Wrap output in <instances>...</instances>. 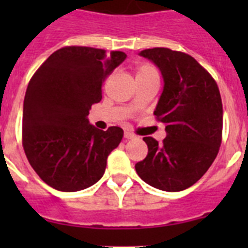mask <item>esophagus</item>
Here are the masks:
<instances>
[{"label": "esophagus", "instance_id": "esophagus-1", "mask_svg": "<svg viewBox=\"0 0 248 248\" xmlns=\"http://www.w3.org/2000/svg\"><path fill=\"white\" fill-rule=\"evenodd\" d=\"M124 138H125V139H133V138H135V135L133 134V133H130V131H125V133H124Z\"/></svg>", "mask_w": 248, "mask_h": 248}]
</instances>
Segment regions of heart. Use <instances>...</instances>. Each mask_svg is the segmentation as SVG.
Returning a JSON list of instances; mask_svg holds the SVG:
<instances>
[{
  "label": "heart",
  "instance_id": "1",
  "mask_svg": "<svg viewBox=\"0 0 248 248\" xmlns=\"http://www.w3.org/2000/svg\"><path fill=\"white\" fill-rule=\"evenodd\" d=\"M151 72H155V69L150 65H141V67L138 69L137 74H141V73H151Z\"/></svg>",
  "mask_w": 248,
  "mask_h": 248
}]
</instances>
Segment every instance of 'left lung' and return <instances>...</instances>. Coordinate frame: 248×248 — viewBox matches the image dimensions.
<instances>
[{"mask_svg": "<svg viewBox=\"0 0 248 248\" xmlns=\"http://www.w3.org/2000/svg\"><path fill=\"white\" fill-rule=\"evenodd\" d=\"M139 56L154 63L163 77V93L154 114L165 124L166 138L163 144L143 138L148 155L135 164V170L155 189L183 191L200 180L220 149V91L209 72L189 54L150 48Z\"/></svg>", "mask_w": 248, "mask_h": 248, "instance_id": "left-lung-1", "label": "left lung"}]
</instances>
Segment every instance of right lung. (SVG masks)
Segmentation results:
<instances>
[{
    "mask_svg": "<svg viewBox=\"0 0 248 248\" xmlns=\"http://www.w3.org/2000/svg\"><path fill=\"white\" fill-rule=\"evenodd\" d=\"M126 58L91 47H64L34 73L23 102L22 141L31 166L59 191L84 190L99 181L111 150L123 139L119 126L107 131L89 123L102 100V83Z\"/></svg>",
    "mask_w": 248,
    "mask_h": 248,
    "instance_id": "add662e5",
    "label": "right lung"
}]
</instances>
